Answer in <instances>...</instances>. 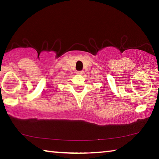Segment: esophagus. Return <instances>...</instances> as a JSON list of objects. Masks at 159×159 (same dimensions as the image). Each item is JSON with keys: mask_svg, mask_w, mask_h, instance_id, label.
Segmentation results:
<instances>
[{"mask_svg": "<svg viewBox=\"0 0 159 159\" xmlns=\"http://www.w3.org/2000/svg\"><path fill=\"white\" fill-rule=\"evenodd\" d=\"M76 74H79V75H81V74H83V71H77Z\"/></svg>", "mask_w": 159, "mask_h": 159, "instance_id": "1", "label": "esophagus"}]
</instances>
